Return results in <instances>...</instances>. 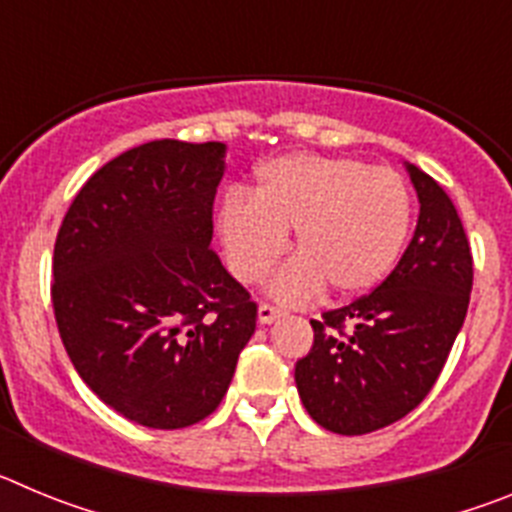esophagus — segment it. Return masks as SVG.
I'll use <instances>...</instances> for the list:
<instances>
[{
	"mask_svg": "<svg viewBox=\"0 0 512 512\" xmlns=\"http://www.w3.org/2000/svg\"><path fill=\"white\" fill-rule=\"evenodd\" d=\"M284 315H287V312H284L282 307L269 305V302H261V305H259V320H261V323H264V325L274 323V320L284 318Z\"/></svg>",
	"mask_w": 512,
	"mask_h": 512,
	"instance_id": "obj_1",
	"label": "esophagus"
}]
</instances>
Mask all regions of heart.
<instances>
[{
  "mask_svg": "<svg viewBox=\"0 0 512 512\" xmlns=\"http://www.w3.org/2000/svg\"><path fill=\"white\" fill-rule=\"evenodd\" d=\"M413 225V197L397 171L359 158L289 153L266 161L256 184L230 192L217 212L228 266L241 282L264 277L295 230L297 259L279 271L271 292L300 302L325 287L359 297L384 282Z\"/></svg>",
  "mask_w": 512,
  "mask_h": 512,
  "instance_id": "heart-1",
  "label": "heart"
}]
</instances>
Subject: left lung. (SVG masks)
I'll return each mask as SVG.
<instances>
[{"label":"left lung","instance_id":"1","mask_svg":"<svg viewBox=\"0 0 512 512\" xmlns=\"http://www.w3.org/2000/svg\"><path fill=\"white\" fill-rule=\"evenodd\" d=\"M418 228L392 274L351 305L310 320V354L297 361L302 405L325 431L364 436L397 423L433 390L467 318L474 261L454 202L408 164Z\"/></svg>","mask_w":512,"mask_h":512}]
</instances>
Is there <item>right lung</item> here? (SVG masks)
I'll return each instance as SVG.
<instances>
[{
  "mask_svg": "<svg viewBox=\"0 0 512 512\" xmlns=\"http://www.w3.org/2000/svg\"><path fill=\"white\" fill-rule=\"evenodd\" d=\"M223 143L151 140L94 171L63 217L51 300L71 364L146 428L215 413L259 305L220 264L212 202Z\"/></svg>",
  "mask_w": 512,
  "mask_h": 512,
  "instance_id": "add662e5",
  "label": "right lung"
}]
</instances>
